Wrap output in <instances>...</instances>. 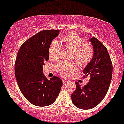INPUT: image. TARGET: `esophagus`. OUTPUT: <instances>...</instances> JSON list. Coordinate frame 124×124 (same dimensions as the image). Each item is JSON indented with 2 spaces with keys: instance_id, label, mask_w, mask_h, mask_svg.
<instances>
[{
  "instance_id": "34e87169",
  "label": "esophagus",
  "mask_w": 124,
  "mask_h": 124,
  "mask_svg": "<svg viewBox=\"0 0 124 124\" xmlns=\"http://www.w3.org/2000/svg\"><path fill=\"white\" fill-rule=\"evenodd\" d=\"M62 83H63V85H65V84H67V83H68V81L65 80V79H62Z\"/></svg>"
}]
</instances>
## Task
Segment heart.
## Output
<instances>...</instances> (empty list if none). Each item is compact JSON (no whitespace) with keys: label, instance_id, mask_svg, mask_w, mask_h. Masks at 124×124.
I'll list each match as a JSON object with an SVG mask.
<instances>
[{"label":"heart","instance_id":"heart-1","mask_svg":"<svg viewBox=\"0 0 124 124\" xmlns=\"http://www.w3.org/2000/svg\"><path fill=\"white\" fill-rule=\"evenodd\" d=\"M65 48L73 51L71 58L81 66L86 65L93 57L94 50L93 46L89 43L85 42L84 39L79 34L71 33L65 35L61 40ZM61 51L59 42L54 40L51 42L49 48L50 59L55 60L58 59ZM76 65L75 62H61L56 65L57 71L60 75L67 76L76 70Z\"/></svg>","mask_w":124,"mask_h":124}]
</instances>
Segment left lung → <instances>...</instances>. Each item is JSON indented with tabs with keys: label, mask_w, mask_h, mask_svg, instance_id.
Segmentation results:
<instances>
[{
	"label": "left lung",
	"mask_w": 124,
	"mask_h": 124,
	"mask_svg": "<svg viewBox=\"0 0 124 124\" xmlns=\"http://www.w3.org/2000/svg\"><path fill=\"white\" fill-rule=\"evenodd\" d=\"M89 41L94 53L91 61L83 70L84 78L89 77V82L82 87L76 82V89L71 95L75 106L83 109H89L99 105L106 95L113 75V65L107 49L92 37Z\"/></svg>",
	"instance_id": "left-lung-1"
}]
</instances>
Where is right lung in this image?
I'll return each mask as SVG.
<instances>
[{
  "label": "right lung",
  "instance_id": "1",
  "mask_svg": "<svg viewBox=\"0 0 124 124\" xmlns=\"http://www.w3.org/2000/svg\"><path fill=\"white\" fill-rule=\"evenodd\" d=\"M59 32H39L21 45L17 54L15 67L17 83L25 99L35 106L51 105L61 91L62 80L57 76L48 79L43 73V66L49 60V46Z\"/></svg>",
  "mask_w": 124,
  "mask_h": 124
}]
</instances>
